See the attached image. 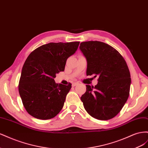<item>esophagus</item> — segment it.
I'll list each match as a JSON object with an SVG mask.
<instances>
[{"instance_id": "34e87169", "label": "esophagus", "mask_w": 148, "mask_h": 148, "mask_svg": "<svg viewBox=\"0 0 148 148\" xmlns=\"http://www.w3.org/2000/svg\"><path fill=\"white\" fill-rule=\"evenodd\" d=\"M78 82H74V83H72V84H71V86H72L73 87H74L75 86H77V85H78Z\"/></svg>"}]
</instances>
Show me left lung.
Returning <instances> with one entry per match:
<instances>
[{
	"label": "left lung",
	"mask_w": 148,
	"mask_h": 148,
	"mask_svg": "<svg viewBox=\"0 0 148 148\" xmlns=\"http://www.w3.org/2000/svg\"><path fill=\"white\" fill-rule=\"evenodd\" d=\"M79 49L87 61V76L98 77L95 86L86 85L81 97L84 109L96 119H112L129 96L131 78L126 62L116 49L102 42H83Z\"/></svg>",
	"instance_id": "obj_1"
}]
</instances>
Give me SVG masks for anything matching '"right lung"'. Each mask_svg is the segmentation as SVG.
Instances as JSON below:
<instances>
[{"mask_svg": "<svg viewBox=\"0 0 148 148\" xmlns=\"http://www.w3.org/2000/svg\"><path fill=\"white\" fill-rule=\"evenodd\" d=\"M79 42H50L36 49L22 68L18 91L23 104L33 117L48 120L63 108L71 88L56 83V74L64 71L67 59L75 53Z\"/></svg>", "mask_w": 148, "mask_h": 148, "instance_id": "right-lung-1", "label": "right lung"}]
</instances>
